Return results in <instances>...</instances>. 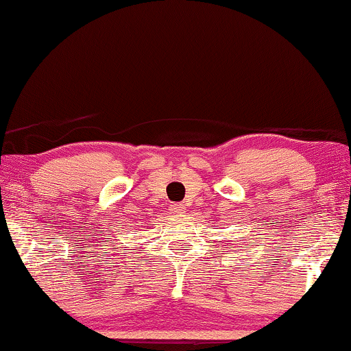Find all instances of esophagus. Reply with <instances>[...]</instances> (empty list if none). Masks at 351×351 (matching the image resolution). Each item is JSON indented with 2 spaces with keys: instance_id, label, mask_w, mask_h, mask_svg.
I'll use <instances>...</instances> for the list:
<instances>
[{
  "instance_id": "34e87169",
  "label": "esophagus",
  "mask_w": 351,
  "mask_h": 351,
  "mask_svg": "<svg viewBox=\"0 0 351 351\" xmlns=\"http://www.w3.org/2000/svg\"><path fill=\"white\" fill-rule=\"evenodd\" d=\"M173 213H175V214H183L184 213V210H186V209H184V204H181V202H176V204H173Z\"/></svg>"
}]
</instances>
